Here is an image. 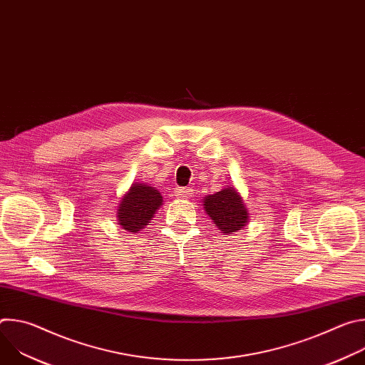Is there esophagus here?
Returning <instances> with one entry per match:
<instances>
[{"mask_svg": "<svg viewBox=\"0 0 365 365\" xmlns=\"http://www.w3.org/2000/svg\"><path fill=\"white\" fill-rule=\"evenodd\" d=\"M175 193H176L178 197H190L192 193H193V190H192L190 187H178V189L175 190Z\"/></svg>", "mask_w": 365, "mask_h": 365, "instance_id": "1", "label": "esophagus"}]
</instances>
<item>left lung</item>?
Instances as JSON below:
<instances>
[{
	"label": "left lung",
	"mask_w": 365,
	"mask_h": 365,
	"mask_svg": "<svg viewBox=\"0 0 365 365\" xmlns=\"http://www.w3.org/2000/svg\"><path fill=\"white\" fill-rule=\"evenodd\" d=\"M202 205L224 235L242 230L248 222V210L234 186L205 196Z\"/></svg>",
	"instance_id": "8db88e82"
}]
</instances>
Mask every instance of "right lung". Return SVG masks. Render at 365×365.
Wrapping results in <instances>:
<instances>
[{
  "instance_id": "1",
  "label": "right lung",
  "mask_w": 365,
  "mask_h": 365,
  "mask_svg": "<svg viewBox=\"0 0 365 365\" xmlns=\"http://www.w3.org/2000/svg\"><path fill=\"white\" fill-rule=\"evenodd\" d=\"M162 205L163 196L158 189L144 183H133L118 205L117 224L128 232H138L148 225Z\"/></svg>"
}]
</instances>
